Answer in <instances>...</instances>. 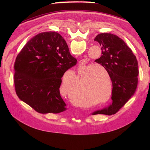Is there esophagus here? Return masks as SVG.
Returning a JSON list of instances; mask_svg holds the SVG:
<instances>
[{
  "mask_svg": "<svg viewBox=\"0 0 150 150\" xmlns=\"http://www.w3.org/2000/svg\"><path fill=\"white\" fill-rule=\"evenodd\" d=\"M86 61H85V59H83V60L80 61V64L81 65V66H83V64H84L85 63H86Z\"/></svg>",
  "mask_w": 150,
  "mask_h": 150,
  "instance_id": "1",
  "label": "esophagus"
}]
</instances>
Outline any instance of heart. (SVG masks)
<instances>
[{
    "label": "heart",
    "instance_id": "obj_1",
    "mask_svg": "<svg viewBox=\"0 0 150 150\" xmlns=\"http://www.w3.org/2000/svg\"><path fill=\"white\" fill-rule=\"evenodd\" d=\"M78 80L83 85L84 93H76L78 78L75 72L66 74L62 77L59 91L62 96L71 101L86 106L97 105L106 101L112 94V81L111 75L102 66L88 65L80 67L78 70ZM85 97L89 101H85Z\"/></svg>",
    "mask_w": 150,
    "mask_h": 150
}]
</instances>
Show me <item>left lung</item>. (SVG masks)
I'll return each instance as SVG.
<instances>
[{
	"label": "left lung",
	"instance_id": "1",
	"mask_svg": "<svg viewBox=\"0 0 150 150\" xmlns=\"http://www.w3.org/2000/svg\"><path fill=\"white\" fill-rule=\"evenodd\" d=\"M94 41L101 49V57L95 60L111 75L112 81V103L92 113L111 115L119 111L134 94L138 83V62L126 43L111 33L98 34Z\"/></svg>",
	"mask_w": 150,
	"mask_h": 150
}]
</instances>
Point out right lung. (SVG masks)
<instances>
[{
  "mask_svg": "<svg viewBox=\"0 0 150 150\" xmlns=\"http://www.w3.org/2000/svg\"><path fill=\"white\" fill-rule=\"evenodd\" d=\"M76 61L58 33L49 31L35 36L23 47L14 63L18 97L39 113L66 111L59 92L61 78Z\"/></svg>",
  "mask_w": 150,
  "mask_h": 150,
  "instance_id": "1",
  "label": "right lung"
}]
</instances>
